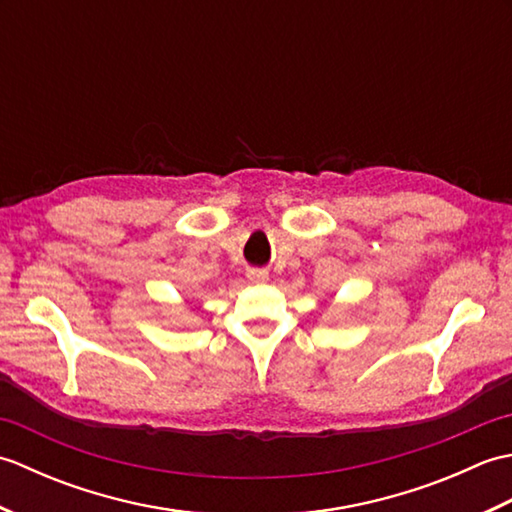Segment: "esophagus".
<instances>
[{"label": "esophagus", "mask_w": 512, "mask_h": 512, "mask_svg": "<svg viewBox=\"0 0 512 512\" xmlns=\"http://www.w3.org/2000/svg\"><path fill=\"white\" fill-rule=\"evenodd\" d=\"M248 279L253 281V284H264V281H268V273L266 270L253 268V270H248Z\"/></svg>", "instance_id": "1"}]
</instances>
